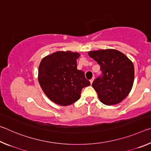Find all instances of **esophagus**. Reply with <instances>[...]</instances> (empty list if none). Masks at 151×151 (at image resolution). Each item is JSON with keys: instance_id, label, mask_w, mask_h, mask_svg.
I'll return each mask as SVG.
<instances>
[{"instance_id": "obj_1", "label": "esophagus", "mask_w": 151, "mask_h": 151, "mask_svg": "<svg viewBox=\"0 0 151 151\" xmlns=\"http://www.w3.org/2000/svg\"><path fill=\"white\" fill-rule=\"evenodd\" d=\"M94 77H93V78H92V79H91V80H90V82H91V85H92V83H93V81H94Z\"/></svg>"}]
</instances>
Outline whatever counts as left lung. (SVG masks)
I'll use <instances>...</instances> for the list:
<instances>
[{"label":"left lung","instance_id":"8db88e82","mask_svg":"<svg viewBox=\"0 0 151 151\" xmlns=\"http://www.w3.org/2000/svg\"><path fill=\"white\" fill-rule=\"evenodd\" d=\"M88 55L101 66L103 77L93 83L101 103L106 105L119 104L129 95L134 83V68L126 55L115 49L89 51Z\"/></svg>","mask_w":151,"mask_h":151}]
</instances>
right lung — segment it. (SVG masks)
Wrapping results in <instances>:
<instances>
[{"label": "right lung", "mask_w": 151, "mask_h": 151, "mask_svg": "<svg viewBox=\"0 0 151 151\" xmlns=\"http://www.w3.org/2000/svg\"><path fill=\"white\" fill-rule=\"evenodd\" d=\"M78 52L57 51L46 56L39 66L38 79L51 101L68 106L78 101L83 88L91 85L85 73L77 69Z\"/></svg>", "instance_id": "add662e5"}]
</instances>
